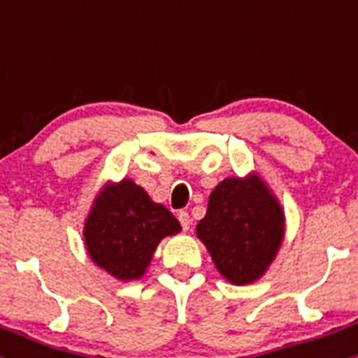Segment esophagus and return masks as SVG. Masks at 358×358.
<instances>
[{"label": "esophagus", "instance_id": "34e87169", "mask_svg": "<svg viewBox=\"0 0 358 358\" xmlns=\"http://www.w3.org/2000/svg\"><path fill=\"white\" fill-rule=\"evenodd\" d=\"M177 218H179V222H181L182 229L188 231L189 229V215H188V211H179V213H177Z\"/></svg>", "mask_w": 358, "mask_h": 358}]
</instances>
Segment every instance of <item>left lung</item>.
<instances>
[{
  "mask_svg": "<svg viewBox=\"0 0 358 358\" xmlns=\"http://www.w3.org/2000/svg\"><path fill=\"white\" fill-rule=\"evenodd\" d=\"M283 226L280 204L258 177H229L210 195L197 235L220 274L235 285H245L258 280L273 262Z\"/></svg>",
  "mask_w": 358,
  "mask_h": 358,
  "instance_id": "1",
  "label": "left lung"
}]
</instances>
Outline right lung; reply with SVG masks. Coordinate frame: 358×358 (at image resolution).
<instances>
[{"label": "right lung", "instance_id": "add662e5", "mask_svg": "<svg viewBox=\"0 0 358 358\" xmlns=\"http://www.w3.org/2000/svg\"><path fill=\"white\" fill-rule=\"evenodd\" d=\"M179 229V220L163 204L152 202L143 188L123 179L96 199L84 238L98 267L129 281L143 276L161 238Z\"/></svg>", "mask_w": 358, "mask_h": 358}]
</instances>
